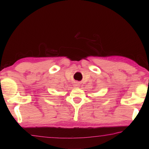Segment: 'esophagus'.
Listing matches in <instances>:
<instances>
[{
  "label": "esophagus",
  "mask_w": 149,
  "mask_h": 149,
  "mask_svg": "<svg viewBox=\"0 0 149 149\" xmlns=\"http://www.w3.org/2000/svg\"><path fill=\"white\" fill-rule=\"evenodd\" d=\"M75 87H79V84H78V83H76V84H75Z\"/></svg>",
  "instance_id": "34e87169"
}]
</instances>
